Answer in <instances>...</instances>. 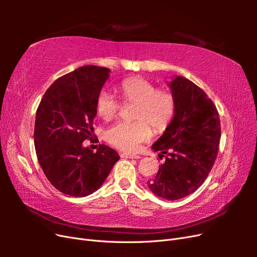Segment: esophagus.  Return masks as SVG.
<instances>
[{
	"label": "esophagus",
	"instance_id": "34e87169",
	"mask_svg": "<svg viewBox=\"0 0 257 257\" xmlns=\"http://www.w3.org/2000/svg\"><path fill=\"white\" fill-rule=\"evenodd\" d=\"M120 155H121V158H125V159H135V160L141 159V155L134 154V153H128V152H122V153H120Z\"/></svg>",
	"mask_w": 257,
	"mask_h": 257
}]
</instances>
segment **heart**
I'll return each instance as SVG.
<instances>
[{
	"label": "heart",
	"instance_id": "b5f03b06",
	"mask_svg": "<svg viewBox=\"0 0 257 257\" xmlns=\"http://www.w3.org/2000/svg\"><path fill=\"white\" fill-rule=\"evenodd\" d=\"M116 91L123 103L134 104L132 122L119 121L105 131V139L124 151H134L155 133L165 131L175 113V96L168 89H158L152 81L143 77L123 79ZM96 111L104 120H111L121 109V104L106 90L96 97Z\"/></svg>",
	"mask_w": 257,
	"mask_h": 257
}]
</instances>
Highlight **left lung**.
<instances>
[{
  "instance_id": "1",
  "label": "left lung",
  "mask_w": 257,
  "mask_h": 257,
  "mask_svg": "<svg viewBox=\"0 0 257 257\" xmlns=\"http://www.w3.org/2000/svg\"><path fill=\"white\" fill-rule=\"evenodd\" d=\"M169 87L176 102L174 118L152 146L166 158L148 186L157 196L176 200L195 192L211 172L221 123L215 105L195 83L177 76Z\"/></svg>"
}]
</instances>
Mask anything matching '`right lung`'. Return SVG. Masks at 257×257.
Listing matches in <instances>:
<instances>
[{
	"label": "right lung",
	"instance_id": "1",
	"mask_svg": "<svg viewBox=\"0 0 257 257\" xmlns=\"http://www.w3.org/2000/svg\"><path fill=\"white\" fill-rule=\"evenodd\" d=\"M109 72L87 65L63 75L45 92L36 110L37 160L49 182L66 195H90L120 159L108 146L99 145L96 152L82 146L92 138L96 97Z\"/></svg>",
	"mask_w": 257,
	"mask_h": 257
}]
</instances>
